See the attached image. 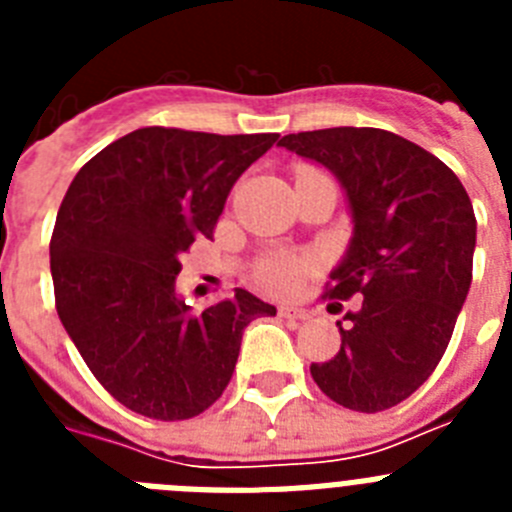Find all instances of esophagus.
<instances>
[{"label": "esophagus", "instance_id": "obj_1", "mask_svg": "<svg viewBox=\"0 0 512 512\" xmlns=\"http://www.w3.org/2000/svg\"><path fill=\"white\" fill-rule=\"evenodd\" d=\"M279 315L287 320H307L310 315H307V310H302V307H279Z\"/></svg>", "mask_w": 512, "mask_h": 512}]
</instances>
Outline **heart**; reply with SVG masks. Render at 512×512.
<instances>
[{"label": "heart", "instance_id": "heart-1", "mask_svg": "<svg viewBox=\"0 0 512 512\" xmlns=\"http://www.w3.org/2000/svg\"><path fill=\"white\" fill-rule=\"evenodd\" d=\"M312 266L310 259H297V256H271L256 271V279H259L261 287L271 295H292L297 292L305 279L307 269Z\"/></svg>", "mask_w": 512, "mask_h": 512}]
</instances>
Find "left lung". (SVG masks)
Returning a JSON list of instances; mask_svg holds the SVG:
<instances>
[{"mask_svg": "<svg viewBox=\"0 0 512 512\" xmlns=\"http://www.w3.org/2000/svg\"><path fill=\"white\" fill-rule=\"evenodd\" d=\"M279 146L338 176L354 238L323 300L359 305L338 320L341 348L310 374L333 402L382 413L408 400L446 354L472 284L477 217L441 158L379 128L284 135Z\"/></svg>", "mask_w": 512, "mask_h": 512, "instance_id": "1", "label": "left lung"}]
</instances>
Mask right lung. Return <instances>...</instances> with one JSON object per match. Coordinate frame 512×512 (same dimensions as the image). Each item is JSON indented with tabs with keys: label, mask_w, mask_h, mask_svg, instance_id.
Wrapping results in <instances>:
<instances>
[{
	"label": "right lung",
	"mask_w": 512,
	"mask_h": 512,
	"mask_svg": "<svg viewBox=\"0 0 512 512\" xmlns=\"http://www.w3.org/2000/svg\"><path fill=\"white\" fill-rule=\"evenodd\" d=\"M277 138L140 128L89 158L63 197L51 235L58 318L133 413H205L233 377L243 328L277 315L246 289L202 312L174 292L179 259L212 238L238 176Z\"/></svg>",
	"instance_id": "right-lung-1"
}]
</instances>
